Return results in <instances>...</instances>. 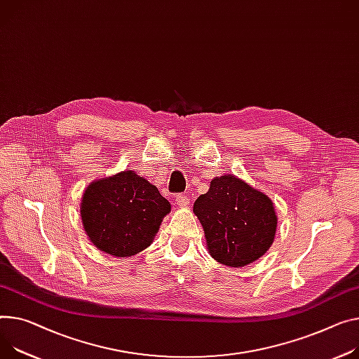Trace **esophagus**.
Returning <instances> with one entry per match:
<instances>
[{
    "label": "esophagus",
    "mask_w": 359,
    "mask_h": 359,
    "mask_svg": "<svg viewBox=\"0 0 359 359\" xmlns=\"http://www.w3.org/2000/svg\"><path fill=\"white\" fill-rule=\"evenodd\" d=\"M175 201H177V204H178L180 207H187V205L189 204V198H188L185 194H178V196L175 197Z\"/></svg>",
    "instance_id": "34e87169"
}]
</instances>
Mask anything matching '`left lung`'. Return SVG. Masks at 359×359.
<instances>
[{
	"instance_id": "1",
	"label": "left lung",
	"mask_w": 359,
	"mask_h": 359,
	"mask_svg": "<svg viewBox=\"0 0 359 359\" xmlns=\"http://www.w3.org/2000/svg\"><path fill=\"white\" fill-rule=\"evenodd\" d=\"M212 259L243 267L262 257L274 240L278 215L271 200L234 175L215 177L194 203Z\"/></svg>"
}]
</instances>
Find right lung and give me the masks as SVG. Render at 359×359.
I'll return each mask as SVG.
<instances>
[{"label": "right lung", "mask_w": 359, "mask_h": 359, "mask_svg": "<svg viewBox=\"0 0 359 359\" xmlns=\"http://www.w3.org/2000/svg\"><path fill=\"white\" fill-rule=\"evenodd\" d=\"M170 211L171 204L158 188L132 170L93 181L80 205L90 241L115 257H130L145 250Z\"/></svg>", "instance_id": "right-lung-1"}]
</instances>
